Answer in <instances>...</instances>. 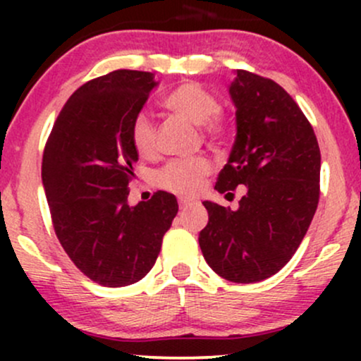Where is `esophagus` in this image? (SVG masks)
<instances>
[{
  "label": "esophagus",
  "instance_id": "1",
  "mask_svg": "<svg viewBox=\"0 0 361 361\" xmlns=\"http://www.w3.org/2000/svg\"><path fill=\"white\" fill-rule=\"evenodd\" d=\"M178 204H180V209H186V207L193 205L195 200H190V198H180V200H178Z\"/></svg>",
  "mask_w": 361,
  "mask_h": 361
}]
</instances>
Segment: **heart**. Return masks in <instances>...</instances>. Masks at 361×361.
I'll return each mask as SVG.
<instances>
[{"instance_id":"heart-1","label":"heart","mask_w":361,"mask_h":361,"mask_svg":"<svg viewBox=\"0 0 361 361\" xmlns=\"http://www.w3.org/2000/svg\"><path fill=\"white\" fill-rule=\"evenodd\" d=\"M163 105L169 111L200 126L207 139L222 142L226 137V126L219 117L217 98L197 82H183L164 97ZM130 142L140 156H149L156 147V128L147 111H139L130 122ZM212 171V164L204 156L185 157L169 161L157 171L156 181L161 188L178 195H193L202 181Z\"/></svg>"}]
</instances>
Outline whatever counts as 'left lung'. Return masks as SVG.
<instances>
[{
	"mask_svg": "<svg viewBox=\"0 0 361 361\" xmlns=\"http://www.w3.org/2000/svg\"><path fill=\"white\" fill-rule=\"evenodd\" d=\"M235 140L215 190L246 186L235 210L205 200L209 224L198 244L222 279L255 283L288 263L319 204L321 151L293 98L268 78L243 69L229 85Z\"/></svg>",
	"mask_w": 361,
	"mask_h": 361,
	"instance_id": "1",
	"label": "left lung"
}]
</instances>
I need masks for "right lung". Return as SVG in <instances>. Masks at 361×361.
Returning <instances> with one entry per match:
<instances>
[{"label":"right lung","instance_id":"1","mask_svg":"<svg viewBox=\"0 0 361 361\" xmlns=\"http://www.w3.org/2000/svg\"><path fill=\"white\" fill-rule=\"evenodd\" d=\"M154 74L118 71L91 80L66 102L45 144L42 183L54 231L88 279L126 287L147 275L178 214L175 195L128 205L130 122L146 105Z\"/></svg>","mask_w":361,"mask_h":361}]
</instances>
